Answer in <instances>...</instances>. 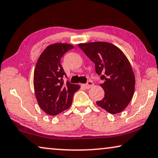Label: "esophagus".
Returning a JSON list of instances; mask_svg holds the SVG:
<instances>
[{
  "label": "esophagus",
  "instance_id": "1",
  "mask_svg": "<svg viewBox=\"0 0 158 158\" xmlns=\"http://www.w3.org/2000/svg\"><path fill=\"white\" fill-rule=\"evenodd\" d=\"M93 83L92 81H88V83H87L86 84L83 85V88H85V89H89V88H90L91 87H93Z\"/></svg>",
  "mask_w": 158,
  "mask_h": 158
}]
</instances>
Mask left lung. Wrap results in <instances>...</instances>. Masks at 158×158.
<instances>
[{
  "instance_id": "1",
  "label": "left lung",
  "mask_w": 158,
  "mask_h": 158,
  "mask_svg": "<svg viewBox=\"0 0 158 158\" xmlns=\"http://www.w3.org/2000/svg\"><path fill=\"white\" fill-rule=\"evenodd\" d=\"M79 48L95 63V71L104 83L105 91L98 106L111 114L122 112L134 94L135 75L128 59L117 46L107 42L80 43Z\"/></svg>"
}]
</instances>
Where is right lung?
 Returning <instances> with one entry per match:
<instances>
[{
	"mask_svg": "<svg viewBox=\"0 0 158 158\" xmlns=\"http://www.w3.org/2000/svg\"><path fill=\"white\" fill-rule=\"evenodd\" d=\"M73 48L67 43H54L48 46L38 58L34 71L35 97L40 108L50 115H57L71 106L74 93L80 87L67 81L60 59Z\"/></svg>",
	"mask_w": 158,
	"mask_h": 158,
	"instance_id": "1",
	"label": "right lung"
}]
</instances>
